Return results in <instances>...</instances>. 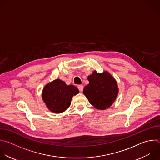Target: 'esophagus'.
<instances>
[{
  "mask_svg": "<svg viewBox=\"0 0 160 160\" xmlns=\"http://www.w3.org/2000/svg\"><path fill=\"white\" fill-rule=\"evenodd\" d=\"M78 89H79V90L80 92H82V91H83L84 87H83L82 85H79V86H78Z\"/></svg>",
  "mask_w": 160,
  "mask_h": 160,
  "instance_id": "esophagus-1",
  "label": "esophagus"
}]
</instances>
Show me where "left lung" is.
<instances>
[{
  "mask_svg": "<svg viewBox=\"0 0 160 160\" xmlns=\"http://www.w3.org/2000/svg\"><path fill=\"white\" fill-rule=\"evenodd\" d=\"M89 84L83 93L89 102L96 109L104 110L115 101L118 94V86L116 79L108 71L98 73L94 71L88 76Z\"/></svg>",
  "mask_w": 160,
  "mask_h": 160,
  "instance_id": "8db88e82",
  "label": "left lung"
}]
</instances>
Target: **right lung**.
Returning a JSON list of instances; mask_svg holds the SVG:
<instances>
[{
    "mask_svg": "<svg viewBox=\"0 0 160 160\" xmlns=\"http://www.w3.org/2000/svg\"><path fill=\"white\" fill-rule=\"evenodd\" d=\"M79 92L76 86L67 85L64 81L56 79L45 85L42 98L49 111L61 113L70 106L72 98Z\"/></svg>",
    "mask_w": 160,
    "mask_h": 160,
    "instance_id": "1",
    "label": "right lung"
}]
</instances>
